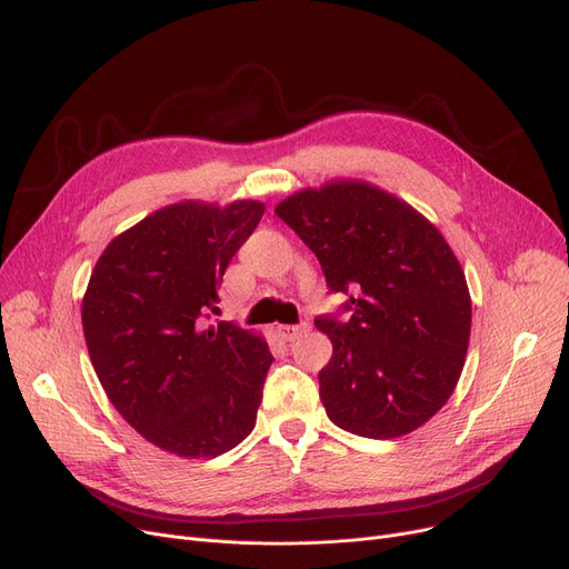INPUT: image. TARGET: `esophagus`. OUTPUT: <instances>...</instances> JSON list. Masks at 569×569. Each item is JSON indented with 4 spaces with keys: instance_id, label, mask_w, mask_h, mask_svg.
Wrapping results in <instances>:
<instances>
[{
    "instance_id": "obj_1",
    "label": "esophagus",
    "mask_w": 569,
    "mask_h": 569,
    "mask_svg": "<svg viewBox=\"0 0 569 569\" xmlns=\"http://www.w3.org/2000/svg\"><path fill=\"white\" fill-rule=\"evenodd\" d=\"M307 330H309V322H302V325H279L277 327V335L283 341H295V339H300Z\"/></svg>"
}]
</instances>
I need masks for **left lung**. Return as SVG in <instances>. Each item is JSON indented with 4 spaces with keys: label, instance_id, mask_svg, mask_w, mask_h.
Instances as JSON below:
<instances>
[{
    "label": "left lung",
    "instance_id": "1",
    "mask_svg": "<svg viewBox=\"0 0 569 569\" xmlns=\"http://www.w3.org/2000/svg\"><path fill=\"white\" fill-rule=\"evenodd\" d=\"M316 253L350 316L316 318L332 341L318 373L327 417L365 438H399L452 397L470 341V292L440 230L360 179L302 189L277 204Z\"/></svg>",
    "mask_w": 569,
    "mask_h": 569
}]
</instances>
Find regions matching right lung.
Listing matches in <instances>:
<instances>
[{"label": "right lung", "mask_w": 569, "mask_h": 569, "mask_svg": "<svg viewBox=\"0 0 569 569\" xmlns=\"http://www.w3.org/2000/svg\"><path fill=\"white\" fill-rule=\"evenodd\" d=\"M262 212L258 200L168 204L117 234L89 277V360L119 415L170 455L212 459L256 427L274 357L260 335L204 318Z\"/></svg>", "instance_id": "add662e5"}]
</instances>
